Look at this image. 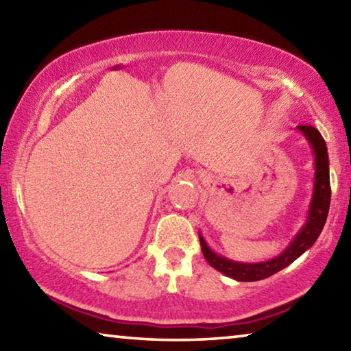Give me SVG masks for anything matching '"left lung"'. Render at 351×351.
<instances>
[{
    "label": "left lung",
    "mask_w": 351,
    "mask_h": 351,
    "mask_svg": "<svg viewBox=\"0 0 351 351\" xmlns=\"http://www.w3.org/2000/svg\"><path fill=\"white\" fill-rule=\"evenodd\" d=\"M297 130L305 136L306 141L310 142L314 153V189L313 198L308 209L306 223L304 228L299 230V234L294 237V240L289 243V246L285 251L277 255L276 258L268 261H260V263H240V261L229 260L221 257L212 251L207 246L203 235L199 234L201 251H203L204 258L207 260L212 268L228 276L235 278L239 282H255L266 278L276 272L287 268L288 265L293 263L295 258H299L306 249H310L317 237L322 232L326 217H328L330 199H331V187H330V169H328V153H326V144L322 138V134L317 132V128L311 125H299Z\"/></svg>",
    "instance_id": "left-lung-1"
}]
</instances>
